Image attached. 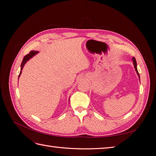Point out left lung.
Wrapping results in <instances>:
<instances>
[{
	"label": "left lung",
	"mask_w": 156,
	"mask_h": 156,
	"mask_svg": "<svg viewBox=\"0 0 156 156\" xmlns=\"http://www.w3.org/2000/svg\"><path fill=\"white\" fill-rule=\"evenodd\" d=\"M133 64H134V67H135V70H136V73H137V74H138V75H139V79H140V77H139V72H138V70H137V68H136V60H135V58H134V57H133Z\"/></svg>",
	"instance_id": "8db88e82"
}]
</instances>
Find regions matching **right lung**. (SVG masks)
Masks as SVG:
<instances>
[{"instance_id": "right-lung-1", "label": "right lung", "mask_w": 156, "mask_h": 156, "mask_svg": "<svg viewBox=\"0 0 156 156\" xmlns=\"http://www.w3.org/2000/svg\"><path fill=\"white\" fill-rule=\"evenodd\" d=\"M37 53H38V51H31L30 53L25 55L24 56V58H23V62L21 63V72L20 73V75H19V77H20V75L21 74V71L23 68V66H24V65L26 64V62H27L28 60H29L30 58H31L33 56H34L36 54H37ZM19 77H18V79H19Z\"/></svg>"}]
</instances>
